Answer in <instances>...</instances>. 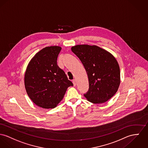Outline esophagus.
Instances as JSON below:
<instances>
[{
	"label": "esophagus",
	"instance_id": "34e87169",
	"mask_svg": "<svg viewBox=\"0 0 148 148\" xmlns=\"http://www.w3.org/2000/svg\"><path fill=\"white\" fill-rule=\"evenodd\" d=\"M73 84H74V86H75L77 85V81H76V80H73Z\"/></svg>",
	"mask_w": 148,
	"mask_h": 148
}]
</instances>
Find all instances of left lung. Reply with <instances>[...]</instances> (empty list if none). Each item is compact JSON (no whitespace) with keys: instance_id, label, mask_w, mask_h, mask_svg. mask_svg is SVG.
I'll use <instances>...</instances> for the list:
<instances>
[{"instance_id":"left-lung-1","label":"left lung","mask_w":148,"mask_h":148,"mask_svg":"<svg viewBox=\"0 0 148 148\" xmlns=\"http://www.w3.org/2000/svg\"><path fill=\"white\" fill-rule=\"evenodd\" d=\"M86 69L89 90L84 95L90 102L102 103L117 92L120 82V69L114 56L95 45H80L71 47Z\"/></svg>"}]
</instances>
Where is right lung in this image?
Segmentation results:
<instances>
[{
  "mask_svg": "<svg viewBox=\"0 0 148 148\" xmlns=\"http://www.w3.org/2000/svg\"><path fill=\"white\" fill-rule=\"evenodd\" d=\"M60 46L46 47L37 52L28 64L25 73L26 92L37 106L53 109L63 99L73 83L57 64Z\"/></svg>",
  "mask_w": 148,
  "mask_h": 148,
  "instance_id": "right-lung-1",
  "label": "right lung"
}]
</instances>
